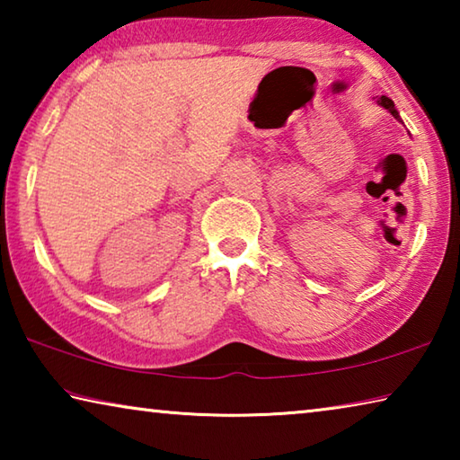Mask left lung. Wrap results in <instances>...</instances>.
Segmentation results:
<instances>
[{
  "instance_id": "1",
  "label": "left lung",
  "mask_w": 460,
  "mask_h": 460,
  "mask_svg": "<svg viewBox=\"0 0 460 460\" xmlns=\"http://www.w3.org/2000/svg\"><path fill=\"white\" fill-rule=\"evenodd\" d=\"M377 103H379L381 107H385V109H387V111H389V113H392L395 119H400V115H398V111H395V107H394V101H392V99H389V97H385V95H381V99L377 101Z\"/></svg>"
}]
</instances>
